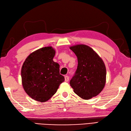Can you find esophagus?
<instances>
[{
	"instance_id": "34e87169",
	"label": "esophagus",
	"mask_w": 131,
	"mask_h": 131,
	"mask_svg": "<svg viewBox=\"0 0 131 131\" xmlns=\"http://www.w3.org/2000/svg\"><path fill=\"white\" fill-rule=\"evenodd\" d=\"M64 78H65V82H68L69 81V77L68 75H66L64 77Z\"/></svg>"
}]
</instances>
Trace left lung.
Instances as JSON below:
<instances>
[{
	"mask_svg": "<svg viewBox=\"0 0 131 131\" xmlns=\"http://www.w3.org/2000/svg\"><path fill=\"white\" fill-rule=\"evenodd\" d=\"M70 49L78 58L77 69L70 85L74 92L83 99L96 96L104 89L106 70L102 59L86 45H78Z\"/></svg>",
	"mask_w": 131,
	"mask_h": 131,
	"instance_id": "obj_1",
	"label": "left lung"
}]
</instances>
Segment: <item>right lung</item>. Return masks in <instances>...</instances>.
<instances>
[{
  "instance_id": "obj_1",
  "label": "right lung",
  "mask_w": 131,
  "mask_h": 131,
  "mask_svg": "<svg viewBox=\"0 0 131 131\" xmlns=\"http://www.w3.org/2000/svg\"><path fill=\"white\" fill-rule=\"evenodd\" d=\"M54 55L53 48L45 47L32 53L24 63L21 73L23 86L35 100L47 101L64 81L58 63L53 61Z\"/></svg>"
}]
</instances>
